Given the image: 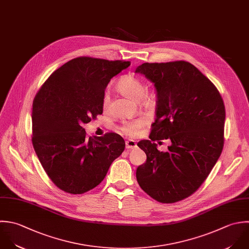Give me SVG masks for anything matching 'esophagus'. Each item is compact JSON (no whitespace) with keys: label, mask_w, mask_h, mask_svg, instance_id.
<instances>
[{"label":"esophagus","mask_w":249,"mask_h":249,"mask_svg":"<svg viewBox=\"0 0 249 249\" xmlns=\"http://www.w3.org/2000/svg\"><path fill=\"white\" fill-rule=\"evenodd\" d=\"M125 145H126V148H127V149H134V148L137 147L136 142H135V141H132V140L126 141V142H125Z\"/></svg>","instance_id":"1"}]
</instances>
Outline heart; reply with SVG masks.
Returning a JSON list of instances; mask_svg holds the SVG:
<instances>
[{"label": "heart", "instance_id": "obj_1", "mask_svg": "<svg viewBox=\"0 0 249 249\" xmlns=\"http://www.w3.org/2000/svg\"><path fill=\"white\" fill-rule=\"evenodd\" d=\"M116 88L126 97L139 102L144 108L152 107L155 104L154 96L145 92L146 86L138 76L133 74H125L121 76L116 83ZM109 93L108 91H106L102 99V107L104 111H107L109 109ZM145 123L146 122L143 118L123 121L119 127V131L128 137H136L145 126Z\"/></svg>", "mask_w": 249, "mask_h": 249}]
</instances>
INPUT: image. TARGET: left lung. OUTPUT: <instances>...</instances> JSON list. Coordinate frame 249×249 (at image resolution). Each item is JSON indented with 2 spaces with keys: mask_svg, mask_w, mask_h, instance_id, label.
<instances>
[{
  "mask_svg": "<svg viewBox=\"0 0 249 249\" xmlns=\"http://www.w3.org/2000/svg\"><path fill=\"white\" fill-rule=\"evenodd\" d=\"M157 90L156 118L149 140L138 146L146 162L138 167L141 188L157 202L173 204L195 193L209 177L224 146L225 106L215 85L186 61L143 63ZM169 139L167 153L154 142Z\"/></svg>",
  "mask_w": 249,
  "mask_h": 249,
  "instance_id": "left-lung-1",
  "label": "left lung"
}]
</instances>
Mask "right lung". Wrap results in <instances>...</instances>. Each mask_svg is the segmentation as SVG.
Instances as JSON below:
<instances>
[{
	"instance_id": "add662e5",
	"label": "right lung",
	"mask_w": 249,
	"mask_h": 249,
	"mask_svg": "<svg viewBox=\"0 0 249 249\" xmlns=\"http://www.w3.org/2000/svg\"><path fill=\"white\" fill-rule=\"evenodd\" d=\"M81 56L54 71L37 91L32 110V142L51 181L72 195L83 194L105 178L125 142L116 133L87 137L83 125L103 113L109 80L130 66Z\"/></svg>"
}]
</instances>
